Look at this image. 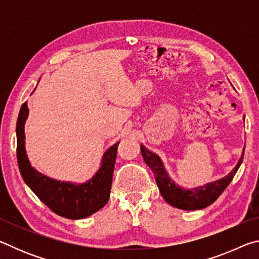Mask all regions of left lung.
Returning <instances> with one entry per match:
<instances>
[{
  "label": "left lung",
  "instance_id": "8db88e82",
  "mask_svg": "<svg viewBox=\"0 0 259 259\" xmlns=\"http://www.w3.org/2000/svg\"><path fill=\"white\" fill-rule=\"evenodd\" d=\"M244 153V148H243ZM142 155L147 165L154 172L155 182L159 186V190L163 199L171 204L172 207L183 210H198L208 207L216 201L219 195L225 191V188L230 185L234 175L238 171L240 164L242 163L243 155L241 156L238 164L232 171L219 181L209 183L204 186H200L192 190H185L176 185L166 174L165 169L160 157L154 153L148 151L146 147L142 145Z\"/></svg>",
  "mask_w": 259,
  "mask_h": 259
}]
</instances>
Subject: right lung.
I'll return each instance as SVG.
<instances>
[{"instance_id":"obj_1","label":"right lung","mask_w":259,"mask_h":259,"mask_svg":"<svg viewBox=\"0 0 259 259\" xmlns=\"http://www.w3.org/2000/svg\"><path fill=\"white\" fill-rule=\"evenodd\" d=\"M27 116L28 107L27 104L24 103L17 121V159L21 177L30 190L48 208L65 218H85L102 209L109 199L119 143L114 144L105 153L103 164L91 181L82 185L60 183L37 172L30 166L25 151L24 124Z\"/></svg>"}]
</instances>
